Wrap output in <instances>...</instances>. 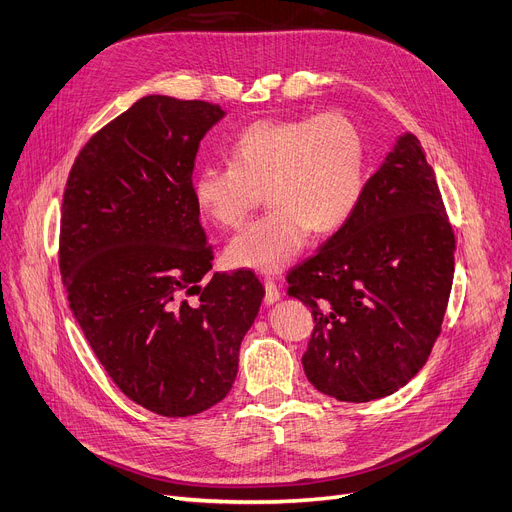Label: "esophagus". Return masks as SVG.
<instances>
[{"label": "esophagus", "mask_w": 512, "mask_h": 512, "mask_svg": "<svg viewBox=\"0 0 512 512\" xmlns=\"http://www.w3.org/2000/svg\"><path fill=\"white\" fill-rule=\"evenodd\" d=\"M279 298H281V292L277 288V283L271 277L264 279V302L275 304Z\"/></svg>", "instance_id": "obj_1"}]
</instances>
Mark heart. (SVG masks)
I'll return each mask as SVG.
<instances>
[{"mask_svg": "<svg viewBox=\"0 0 512 512\" xmlns=\"http://www.w3.org/2000/svg\"><path fill=\"white\" fill-rule=\"evenodd\" d=\"M227 155V166H203L193 176L199 212L235 229L264 191L273 208L229 241L227 260L239 269L279 273L313 229L344 227L365 189V136L340 111L254 121L233 138Z\"/></svg>", "mask_w": 512, "mask_h": 512, "instance_id": "1", "label": "heart"}]
</instances>
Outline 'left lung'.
I'll use <instances>...</instances> for the list:
<instances>
[{
  "label": "left lung",
  "instance_id": "8db88e82",
  "mask_svg": "<svg viewBox=\"0 0 512 512\" xmlns=\"http://www.w3.org/2000/svg\"><path fill=\"white\" fill-rule=\"evenodd\" d=\"M454 250L435 172L407 132L344 227L288 273V294L313 313L302 365L319 393L365 403L422 370L441 334Z\"/></svg>",
  "mask_w": 512,
  "mask_h": 512
}]
</instances>
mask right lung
I'll list each match as a JSON object with an SVG mask.
<instances>
[{"instance_id":"1","label":"right lung","mask_w":512,"mask_h":512,"mask_svg":"<svg viewBox=\"0 0 512 512\" xmlns=\"http://www.w3.org/2000/svg\"><path fill=\"white\" fill-rule=\"evenodd\" d=\"M222 117L203 100H136L79 151L63 197L58 264L71 311L119 391L168 418L229 395L264 296L252 271L199 285L214 254L193 168Z\"/></svg>"}]
</instances>
